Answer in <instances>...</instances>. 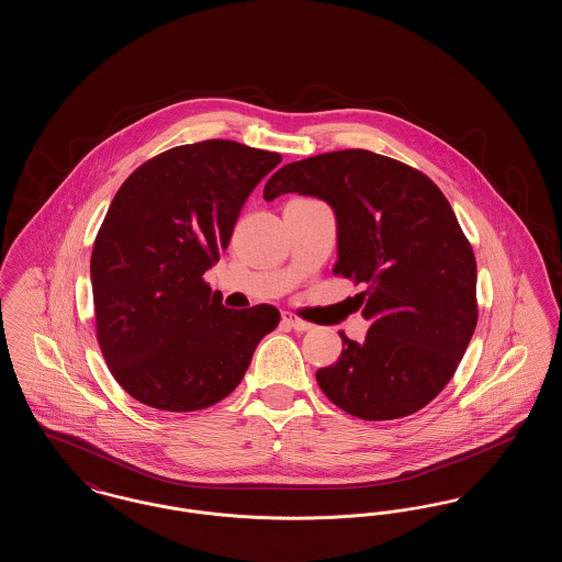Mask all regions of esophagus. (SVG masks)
<instances>
[{"instance_id":"1","label":"esophagus","mask_w":562,"mask_h":562,"mask_svg":"<svg viewBox=\"0 0 562 562\" xmlns=\"http://www.w3.org/2000/svg\"><path fill=\"white\" fill-rule=\"evenodd\" d=\"M282 322H284L289 328H294V330H299V333H303V330H310V328H312V324H310V322L296 318V316L291 314V312H284V314H282Z\"/></svg>"}]
</instances>
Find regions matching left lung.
Returning a JSON list of instances; mask_svg holds the SVG:
<instances>
[{"label": "left lung", "instance_id": "left-lung-1", "mask_svg": "<svg viewBox=\"0 0 562 562\" xmlns=\"http://www.w3.org/2000/svg\"><path fill=\"white\" fill-rule=\"evenodd\" d=\"M324 200L337 218L335 273L364 284L371 322L316 373L326 398L367 422L417 413L451 381L474 335L476 259L453 209L428 177L367 149L282 166L263 189Z\"/></svg>", "mask_w": 562, "mask_h": 562}]
</instances>
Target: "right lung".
<instances>
[{
	"label": "right lung",
	"mask_w": 562,
	"mask_h": 562,
	"mask_svg": "<svg viewBox=\"0 0 562 562\" xmlns=\"http://www.w3.org/2000/svg\"><path fill=\"white\" fill-rule=\"evenodd\" d=\"M280 154L236 140L168 149L117 189L92 248L97 339L115 381L158 411L229 396L280 312L229 310L204 282Z\"/></svg>",
	"instance_id": "1"
}]
</instances>
